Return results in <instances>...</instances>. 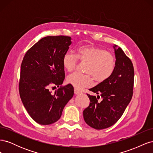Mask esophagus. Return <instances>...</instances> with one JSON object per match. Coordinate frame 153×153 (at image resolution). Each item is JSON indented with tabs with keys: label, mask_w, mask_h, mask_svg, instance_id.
I'll list each match as a JSON object with an SVG mask.
<instances>
[{
	"label": "esophagus",
	"mask_w": 153,
	"mask_h": 153,
	"mask_svg": "<svg viewBox=\"0 0 153 153\" xmlns=\"http://www.w3.org/2000/svg\"><path fill=\"white\" fill-rule=\"evenodd\" d=\"M74 92H75V94H78L80 93L81 91H80L79 90H78L77 89H74Z\"/></svg>",
	"instance_id": "obj_1"
}]
</instances>
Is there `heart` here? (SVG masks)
<instances>
[{
    "label": "heart",
    "instance_id": "obj_1",
    "mask_svg": "<svg viewBox=\"0 0 153 153\" xmlns=\"http://www.w3.org/2000/svg\"><path fill=\"white\" fill-rule=\"evenodd\" d=\"M78 61L85 62V75L73 73L66 80L77 89L89 87L92 78L98 83L103 82L112 75L116 65L115 59L112 53L93 45H82L75 50V55L66 53L63 55L62 64L68 72H71L77 66Z\"/></svg>",
    "mask_w": 153,
    "mask_h": 153
}]
</instances>
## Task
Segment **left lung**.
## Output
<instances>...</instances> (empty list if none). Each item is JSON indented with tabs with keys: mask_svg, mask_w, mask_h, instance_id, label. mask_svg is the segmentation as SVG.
I'll return each instance as SVG.
<instances>
[{
	"mask_svg": "<svg viewBox=\"0 0 153 153\" xmlns=\"http://www.w3.org/2000/svg\"><path fill=\"white\" fill-rule=\"evenodd\" d=\"M115 54L116 65L112 75L89 89L100 94L102 100L98 101L100 96L96 98L87 94L90 103L83 112L84 119L89 126L96 129L107 128L116 123L121 117L133 96V63L120 47L115 48Z\"/></svg>",
	"mask_w": 153,
	"mask_h": 153,
	"instance_id": "1",
	"label": "left lung"
}]
</instances>
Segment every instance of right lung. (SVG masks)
<instances>
[{
    "label": "right lung",
    "mask_w": 153,
    "mask_h": 153,
    "mask_svg": "<svg viewBox=\"0 0 153 153\" xmlns=\"http://www.w3.org/2000/svg\"><path fill=\"white\" fill-rule=\"evenodd\" d=\"M71 43L69 36L45 37L27 50L23 59L20 96L31 118L39 124L57 121L73 96L71 84L59 88L53 94L50 91V88L62 84L65 73L62 59Z\"/></svg>",
    "instance_id": "add662e5"
}]
</instances>
